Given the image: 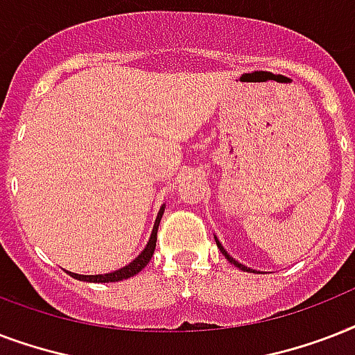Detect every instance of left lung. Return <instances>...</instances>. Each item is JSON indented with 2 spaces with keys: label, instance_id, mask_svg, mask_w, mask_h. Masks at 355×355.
Segmentation results:
<instances>
[{
  "label": "left lung",
  "instance_id": "1",
  "mask_svg": "<svg viewBox=\"0 0 355 355\" xmlns=\"http://www.w3.org/2000/svg\"><path fill=\"white\" fill-rule=\"evenodd\" d=\"M216 243H217V248H219V250H221V252H223V256H225V258H227L228 261H230V263H232V265H236L237 269H241V270H247V272H254L252 269H248V267H245V265H243V263H239V261H236V259H234L232 256H230V254L227 252V250H225V247H223L221 243H219V239H217V237H216Z\"/></svg>",
  "mask_w": 355,
  "mask_h": 355
}]
</instances>
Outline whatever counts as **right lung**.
Instances as JSON below:
<instances>
[{
    "label": "right lung",
    "instance_id": "add662e5",
    "mask_svg": "<svg viewBox=\"0 0 355 355\" xmlns=\"http://www.w3.org/2000/svg\"><path fill=\"white\" fill-rule=\"evenodd\" d=\"M164 208L166 206H162L160 211H158V216H156L155 227H153V232H150L149 241L145 245V248L141 252L136 256V258L130 261L128 265L121 267L118 270H112V272H107V275H77V272H68L71 278H77V280L83 282H94V284H108V282H119V280H127L130 276L138 275L139 270L144 269L145 265L149 263L150 258H153V254H155V247H156V232H158V225H160V219L164 216Z\"/></svg>",
    "mask_w": 355,
    "mask_h": 355
}]
</instances>
